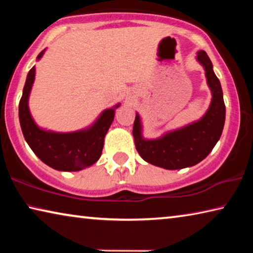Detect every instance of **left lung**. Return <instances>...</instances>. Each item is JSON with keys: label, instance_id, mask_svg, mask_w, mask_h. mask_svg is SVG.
Returning a JSON list of instances; mask_svg holds the SVG:
<instances>
[{"label": "left lung", "instance_id": "left-lung-1", "mask_svg": "<svg viewBox=\"0 0 253 253\" xmlns=\"http://www.w3.org/2000/svg\"><path fill=\"white\" fill-rule=\"evenodd\" d=\"M199 62L204 67L212 101L207 114L191 125L168 132L162 138L145 140L138 114L132 127L137 152L151 164L166 169H181L198 164L207 157L220 139L225 121V105L220 80L205 51L198 52Z\"/></svg>", "mask_w": 253, "mask_h": 253}]
</instances>
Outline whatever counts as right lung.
Returning <instances> with one entry per match:
<instances>
[{
  "label": "right lung",
  "mask_w": 253,
  "mask_h": 253,
  "mask_svg": "<svg viewBox=\"0 0 253 253\" xmlns=\"http://www.w3.org/2000/svg\"><path fill=\"white\" fill-rule=\"evenodd\" d=\"M43 52L42 51L38 55V59L42 57ZM34 76L36 68L32 67L28 74L19 104L21 129L29 146L42 162L58 170L75 172L95 164L101 156L104 139L114 121L115 109L105 110L95 125L87 130L68 134L42 130L33 122L28 106Z\"/></svg>",
  "instance_id": "1"
}]
</instances>
